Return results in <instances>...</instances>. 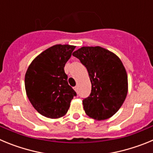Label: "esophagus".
I'll return each instance as SVG.
<instances>
[{
	"label": "esophagus",
	"instance_id": "34e87169",
	"mask_svg": "<svg viewBox=\"0 0 153 153\" xmlns=\"http://www.w3.org/2000/svg\"><path fill=\"white\" fill-rule=\"evenodd\" d=\"M74 90H75V91L76 92V93H77V92H78V86H74Z\"/></svg>",
	"mask_w": 153,
	"mask_h": 153
}]
</instances>
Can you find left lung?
Wrapping results in <instances>:
<instances>
[{"label": "left lung", "instance_id": "left-lung-1", "mask_svg": "<svg viewBox=\"0 0 153 153\" xmlns=\"http://www.w3.org/2000/svg\"><path fill=\"white\" fill-rule=\"evenodd\" d=\"M73 56L87 69L92 84L90 95L83 100L85 113L99 121L113 117L128 92V77L122 61L101 47H83Z\"/></svg>", "mask_w": 153, "mask_h": 153}]
</instances>
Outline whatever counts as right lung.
Returning a JSON list of instances; mask_svg holds the SVG:
<instances>
[{"label": "right lung", "mask_w": 153, "mask_h": 153, "mask_svg": "<svg viewBox=\"0 0 153 153\" xmlns=\"http://www.w3.org/2000/svg\"><path fill=\"white\" fill-rule=\"evenodd\" d=\"M75 46L56 44L31 62L25 74V90L32 106L44 117L57 119L68 111L76 93L68 84L65 64Z\"/></svg>", "instance_id": "right-lung-1"}]
</instances>
